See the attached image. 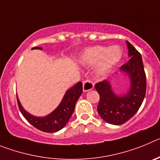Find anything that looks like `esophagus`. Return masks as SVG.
Wrapping results in <instances>:
<instances>
[{
    "label": "esophagus",
    "mask_w": 160,
    "mask_h": 160,
    "mask_svg": "<svg viewBox=\"0 0 160 160\" xmlns=\"http://www.w3.org/2000/svg\"><path fill=\"white\" fill-rule=\"evenodd\" d=\"M94 88V83L90 79H87L86 81L83 82V91L87 92L89 90H91Z\"/></svg>",
    "instance_id": "34e87169"
}]
</instances>
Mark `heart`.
Masks as SVG:
<instances>
[{
	"label": "heart",
	"mask_w": 160,
	"mask_h": 160,
	"mask_svg": "<svg viewBox=\"0 0 160 160\" xmlns=\"http://www.w3.org/2000/svg\"><path fill=\"white\" fill-rule=\"evenodd\" d=\"M122 57V51L118 46H98L87 49L79 58L81 63L84 65H94L98 62L97 73L104 74L112 69Z\"/></svg>",
	"instance_id": "b5f03b06"
}]
</instances>
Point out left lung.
Wrapping results in <instances>:
<instances>
[{"label": "left lung", "instance_id": "1", "mask_svg": "<svg viewBox=\"0 0 160 160\" xmlns=\"http://www.w3.org/2000/svg\"><path fill=\"white\" fill-rule=\"evenodd\" d=\"M127 45L131 59L121 66L120 70L129 76V91L125 95L118 96L113 92L107 80L95 84L100 96L98 113L104 121L113 125H121L132 118L142 105L146 94L147 78L141 54L130 42H127Z\"/></svg>", "mask_w": 160, "mask_h": 160}]
</instances>
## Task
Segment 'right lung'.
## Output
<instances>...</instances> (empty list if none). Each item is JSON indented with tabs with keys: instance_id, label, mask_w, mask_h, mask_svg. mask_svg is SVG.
Masks as SVG:
<instances>
[{
	"instance_id": "add662e5",
	"label": "right lung",
	"mask_w": 160,
	"mask_h": 160,
	"mask_svg": "<svg viewBox=\"0 0 160 160\" xmlns=\"http://www.w3.org/2000/svg\"><path fill=\"white\" fill-rule=\"evenodd\" d=\"M42 49L41 47H33L32 49ZM82 93V83L79 82L66 91L58 107L53 112L45 117H35L30 114L21 105L18 96L17 99L20 111L31 125L44 132L53 133L60 131L66 125L73 113L76 102Z\"/></svg>"
}]
</instances>
